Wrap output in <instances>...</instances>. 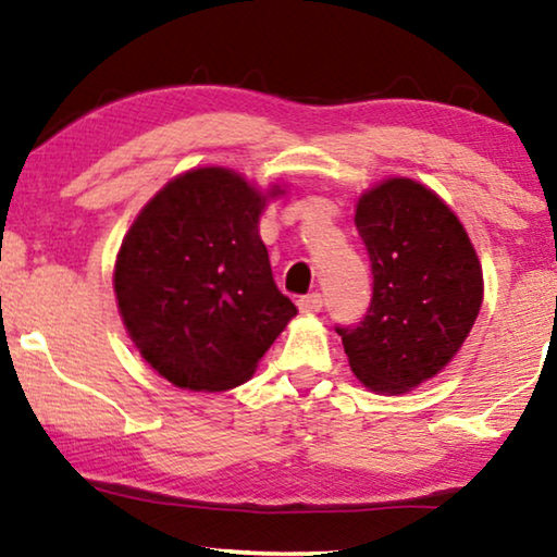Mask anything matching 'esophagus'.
<instances>
[{
	"label": "esophagus",
	"mask_w": 557,
	"mask_h": 557,
	"mask_svg": "<svg viewBox=\"0 0 557 557\" xmlns=\"http://www.w3.org/2000/svg\"><path fill=\"white\" fill-rule=\"evenodd\" d=\"M322 305H324V299H322V295H319V292H312V295L299 297V301H297V307H299L301 314H317L319 309H322Z\"/></svg>",
	"instance_id": "34e87169"
}]
</instances>
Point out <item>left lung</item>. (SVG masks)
<instances>
[{
  "label": "left lung",
  "instance_id": "left-lung-1",
  "mask_svg": "<svg viewBox=\"0 0 557 557\" xmlns=\"http://www.w3.org/2000/svg\"><path fill=\"white\" fill-rule=\"evenodd\" d=\"M356 228L373 297L358 326H336L366 388L403 395L445 369L484 301L482 262L455 211L425 184L385 178L361 194Z\"/></svg>",
  "mask_w": 557,
  "mask_h": 557
}]
</instances>
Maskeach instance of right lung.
<instances>
[{
    "mask_svg": "<svg viewBox=\"0 0 557 557\" xmlns=\"http://www.w3.org/2000/svg\"><path fill=\"white\" fill-rule=\"evenodd\" d=\"M225 166L174 176L147 201L115 260L117 309L132 344L176 388L221 393L252 379L297 307L260 238L270 199Z\"/></svg>",
    "mask_w": 557,
    "mask_h": 557,
    "instance_id": "right-lung-1",
    "label": "right lung"
}]
</instances>
